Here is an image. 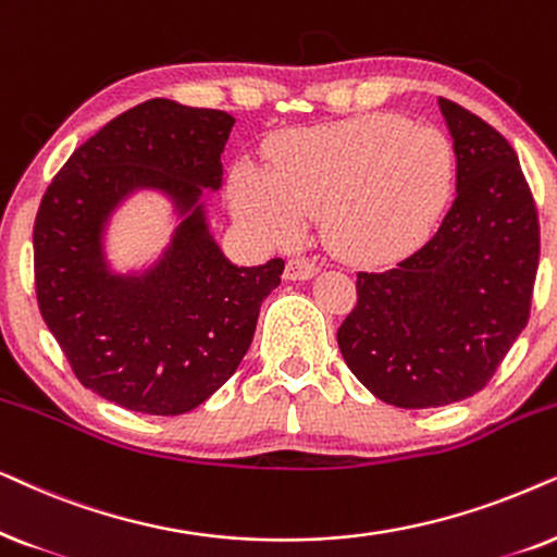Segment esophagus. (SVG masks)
I'll use <instances>...</instances> for the list:
<instances>
[{
  "label": "esophagus",
  "instance_id": "34e87169",
  "mask_svg": "<svg viewBox=\"0 0 557 557\" xmlns=\"http://www.w3.org/2000/svg\"><path fill=\"white\" fill-rule=\"evenodd\" d=\"M318 272V264L308 257H293L285 267V277L287 280H310Z\"/></svg>",
  "mask_w": 557,
  "mask_h": 557
}]
</instances>
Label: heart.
Instances as JSON below:
<instances>
[{"instance_id": "heart-1", "label": "heart", "mask_w": 557, "mask_h": 557, "mask_svg": "<svg viewBox=\"0 0 557 557\" xmlns=\"http://www.w3.org/2000/svg\"><path fill=\"white\" fill-rule=\"evenodd\" d=\"M454 185L456 150L441 129L369 114L287 137L270 173L236 168L232 206L262 242H293L306 219H323L336 255L392 262L433 234Z\"/></svg>"}]
</instances>
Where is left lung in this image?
I'll return each mask as SVG.
<instances>
[{"label":"left lung","mask_w":557,"mask_h":557,"mask_svg":"<svg viewBox=\"0 0 557 557\" xmlns=\"http://www.w3.org/2000/svg\"><path fill=\"white\" fill-rule=\"evenodd\" d=\"M456 150V201L428 244L356 274L338 348L382 403L422 410L476 395L530 318L540 262L535 198L511 145L438 99Z\"/></svg>","instance_id":"left-lung-1"}]
</instances>
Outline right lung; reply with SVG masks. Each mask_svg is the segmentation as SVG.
<instances>
[{
  "label": "right lung",
  "mask_w": 557,
  "mask_h": 557,
  "mask_svg": "<svg viewBox=\"0 0 557 557\" xmlns=\"http://www.w3.org/2000/svg\"><path fill=\"white\" fill-rule=\"evenodd\" d=\"M234 116L150 99L111 119L58 170L35 216L42 321L96 395L145 414L206 403L242 364L259 306L280 285V257L236 267L209 232L203 188L219 190ZM162 189L184 221L145 275L102 259L108 213L132 189Z\"/></svg>",
  "instance_id": "obj_1"
}]
</instances>
